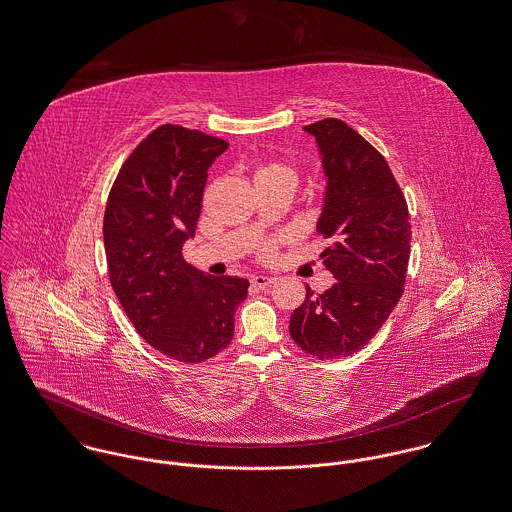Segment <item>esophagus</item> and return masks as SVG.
I'll return each mask as SVG.
<instances>
[{
    "mask_svg": "<svg viewBox=\"0 0 512 512\" xmlns=\"http://www.w3.org/2000/svg\"><path fill=\"white\" fill-rule=\"evenodd\" d=\"M272 282H274V278L267 276V274H255V276H251V284H253L255 288H267V286H271Z\"/></svg>",
    "mask_w": 512,
    "mask_h": 512,
    "instance_id": "34e87169",
    "label": "esophagus"
}]
</instances>
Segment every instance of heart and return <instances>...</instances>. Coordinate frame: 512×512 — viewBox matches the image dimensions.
Wrapping results in <instances>:
<instances>
[{
    "label": "heart",
    "mask_w": 512,
    "mask_h": 512,
    "mask_svg": "<svg viewBox=\"0 0 512 512\" xmlns=\"http://www.w3.org/2000/svg\"><path fill=\"white\" fill-rule=\"evenodd\" d=\"M261 178H280V180H286L288 183H292V185L296 183L294 170L284 166V164H269V166L259 168L255 180H261ZM261 253H263V257H271L272 253H274V245L272 243H265L261 247Z\"/></svg>",
    "instance_id": "b5f03b06"
}]
</instances>
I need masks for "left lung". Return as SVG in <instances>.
I'll return each instance as SVG.
<instances>
[{"instance_id":"1","label":"left lung","mask_w":512,"mask_h":512,"mask_svg":"<svg viewBox=\"0 0 512 512\" xmlns=\"http://www.w3.org/2000/svg\"><path fill=\"white\" fill-rule=\"evenodd\" d=\"M315 139L325 178L317 230L332 241L319 257L334 276L290 317L294 342L319 360L363 348L402 296L410 259L406 199L387 160L340 120L303 127Z\"/></svg>"}]
</instances>
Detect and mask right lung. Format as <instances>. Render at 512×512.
<instances>
[{
	"mask_svg": "<svg viewBox=\"0 0 512 512\" xmlns=\"http://www.w3.org/2000/svg\"><path fill=\"white\" fill-rule=\"evenodd\" d=\"M230 145L160 125L121 166L104 214L112 288L137 332L172 360L199 363L234 336L240 276H211L181 257L201 214L207 172Z\"/></svg>",
	"mask_w": 512,
	"mask_h": 512,
	"instance_id": "obj_1",
	"label": "right lung"
}]
</instances>
